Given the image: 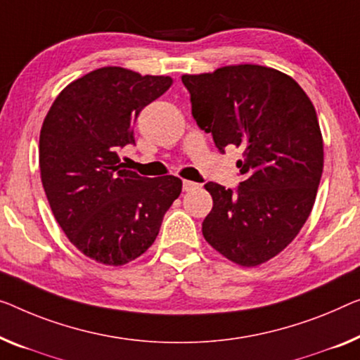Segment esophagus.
Instances as JSON below:
<instances>
[{"instance_id":"esophagus-1","label":"esophagus","mask_w":360,"mask_h":360,"mask_svg":"<svg viewBox=\"0 0 360 360\" xmlns=\"http://www.w3.org/2000/svg\"><path fill=\"white\" fill-rule=\"evenodd\" d=\"M182 189H184L186 192L195 191V189H198V184L194 181H184V182H182Z\"/></svg>"}]
</instances>
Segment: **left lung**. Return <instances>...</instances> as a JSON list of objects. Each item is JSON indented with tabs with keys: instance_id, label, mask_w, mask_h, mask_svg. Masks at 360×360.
Segmentation results:
<instances>
[{
	"instance_id": "1",
	"label": "left lung",
	"mask_w": 360,
	"mask_h": 360,
	"mask_svg": "<svg viewBox=\"0 0 360 360\" xmlns=\"http://www.w3.org/2000/svg\"><path fill=\"white\" fill-rule=\"evenodd\" d=\"M181 79L192 116L219 152L243 150L238 191L205 184L213 208L203 238L240 266L265 264L292 243L317 197L323 139L312 101L291 76L259 64Z\"/></svg>"
}]
</instances>
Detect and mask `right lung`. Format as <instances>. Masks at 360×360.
I'll list each match as a JSON object with an SVG mask.
<instances>
[{
	"label": "right lung",
	"mask_w": 360,
	"mask_h": 360,
	"mask_svg": "<svg viewBox=\"0 0 360 360\" xmlns=\"http://www.w3.org/2000/svg\"><path fill=\"white\" fill-rule=\"evenodd\" d=\"M171 84L169 76L100 68L66 85L43 120L39 163L48 203L71 244L98 264L141 257L181 194L176 176L142 178L120 160L134 143L139 112Z\"/></svg>",
	"instance_id": "right-lung-1"
}]
</instances>
